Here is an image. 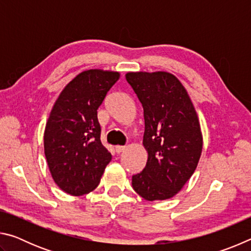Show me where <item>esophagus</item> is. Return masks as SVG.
I'll return each instance as SVG.
<instances>
[{
  "mask_svg": "<svg viewBox=\"0 0 251 251\" xmlns=\"http://www.w3.org/2000/svg\"><path fill=\"white\" fill-rule=\"evenodd\" d=\"M125 146H120V145H117V146H115V151L117 152V154H121L122 151H125Z\"/></svg>",
  "mask_w": 251,
  "mask_h": 251,
  "instance_id": "esophagus-1",
  "label": "esophagus"
}]
</instances>
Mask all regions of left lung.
Wrapping results in <instances>:
<instances>
[{
  "label": "left lung",
  "mask_w": 251,
  "mask_h": 251,
  "mask_svg": "<svg viewBox=\"0 0 251 251\" xmlns=\"http://www.w3.org/2000/svg\"><path fill=\"white\" fill-rule=\"evenodd\" d=\"M126 80L144 108L145 168L131 178L148 201L175 196L193 176L202 151L201 123L184 85L168 72H128Z\"/></svg>",
  "instance_id": "1"
}]
</instances>
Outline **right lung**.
<instances>
[{
    "label": "right lung",
    "instance_id": "right-lung-1",
    "mask_svg": "<svg viewBox=\"0 0 251 251\" xmlns=\"http://www.w3.org/2000/svg\"><path fill=\"white\" fill-rule=\"evenodd\" d=\"M120 72L100 69L80 72L63 88L44 130V152L59 188L82 196L99 186L110 152L100 143L97 109Z\"/></svg>",
    "mask_w": 251,
    "mask_h": 251
}]
</instances>
